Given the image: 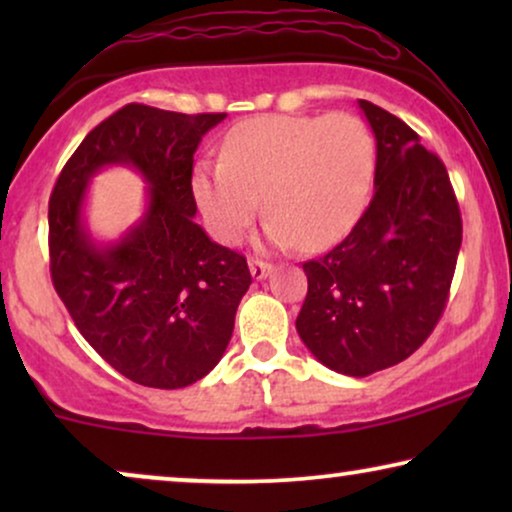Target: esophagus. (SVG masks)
Segmentation results:
<instances>
[{"label": "esophagus", "instance_id": "1", "mask_svg": "<svg viewBox=\"0 0 512 512\" xmlns=\"http://www.w3.org/2000/svg\"><path fill=\"white\" fill-rule=\"evenodd\" d=\"M249 270H251V277L256 279V282H261V279H265L272 272V265L270 263H265V261H251L249 263Z\"/></svg>", "mask_w": 512, "mask_h": 512}]
</instances>
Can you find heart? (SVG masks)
I'll use <instances>...</instances> for the list:
<instances>
[{
  "label": "heart",
  "instance_id": "b5f03b06",
  "mask_svg": "<svg viewBox=\"0 0 512 512\" xmlns=\"http://www.w3.org/2000/svg\"><path fill=\"white\" fill-rule=\"evenodd\" d=\"M373 172L375 139L359 116H261L228 132L221 163L193 167L191 191L223 244L242 240L263 195L268 242L317 251L359 221Z\"/></svg>",
  "mask_w": 512,
  "mask_h": 512
}]
</instances>
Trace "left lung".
Masks as SVG:
<instances>
[{"mask_svg": "<svg viewBox=\"0 0 512 512\" xmlns=\"http://www.w3.org/2000/svg\"><path fill=\"white\" fill-rule=\"evenodd\" d=\"M375 135V191L338 247L303 263L296 328L317 361L366 377L422 347L445 310L461 214L443 160L401 118L359 100Z\"/></svg>", "mask_w": 512, "mask_h": 512, "instance_id": "8db88e82", "label": "left lung"}]
</instances>
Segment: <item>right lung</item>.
Returning <instances> with one entry per match:
<instances>
[{"label": "right lung", "mask_w": 512, "mask_h": 512, "mask_svg": "<svg viewBox=\"0 0 512 512\" xmlns=\"http://www.w3.org/2000/svg\"><path fill=\"white\" fill-rule=\"evenodd\" d=\"M223 118L125 104L88 132L48 202L55 291L88 345L142 387L202 380L226 352L251 284L247 258L193 219V153ZM116 164L147 181V207L118 241L100 243L85 221L87 186Z\"/></svg>", "instance_id": "right-lung-1"}]
</instances>
